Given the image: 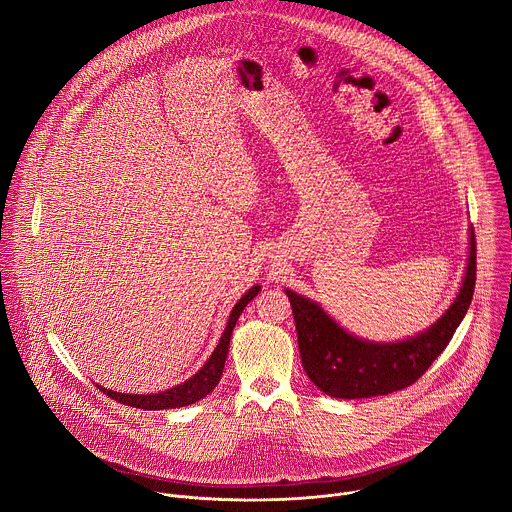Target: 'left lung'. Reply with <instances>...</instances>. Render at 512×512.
<instances>
[{
  "instance_id": "left-lung-1",
  "label": "left lung",
  "mask_w": 512,
  "mask_h": 512,
  "mask_svg": "<svg viewBox=\"0 0 512 512\" xmlns=\"http://www.w3.org/2000/svg\"><path fill=\"white\" fill-rule=\"evenodd\" d=\"M476 285V237L470 229L466 277L448 312L425 332L401 342H369L342 330L316 302L285 289L294 312L302 367L310 381L336 399L389 395L413 385L450 344Z\"/></svg>"
}]
</instances>
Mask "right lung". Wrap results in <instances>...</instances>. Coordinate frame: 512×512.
Returning a JSON list of instances; mask_svg holds the SVG:
<instances>
[{
    "label": "right lung",
    "instance_id": "right-lung-1",
    "mask_svg": "<svg viewBox=\"0 0 512 512\" xmlns=\"http://www.w3.org/2000/svg\"><path fill=\"white\" fill-rule=\"evenodd\" d=\"M259 289H261L259 285H253L247 291V294L235 304V308L229 316L227 328L221 336V342H218V346L214 348L210 358L204 362V367L194 377H190L186 383H182L178 387H172L168 391L156 393V395H127V393H117V391L103 389L101 385H97V389L103 391L107 397L123 403V405H129V407H135V409H148V411L176 409V407H186V405H192V403L200 401L202 397L212 393V389L218 385V381H221V375H223V369H225V360H227V354H229V342H231L233 328H235L241 312L245 310V306L259 294Z\"/></svg>",
    "mask_w": 512,
    "mask_h": 512
}]
</instances>
